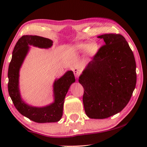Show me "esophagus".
Masks as SVG:
<instances>
[{"mask_svg":"<svg viewBox=\"0 0 147 147\" xmlns=\"http://www.w3.org/2000/svg\"><path fill=\"white\" fill-rule=\"evenodd\" d=\"M73 72H74V76H75L76 77H78V76L80 75V70L78 68L74 69Z\"/></svg>","mask_w":147,"mask_h":147,"instance_id":"obj_1","label":"esophagus"}]
</instances>
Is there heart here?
Returning <instances> with one entry per match:
<instances>
[{"instance_id": "heart-1", "label": "heart", "mask_w": 147, "mask_h": 147, "mask_svg": "<svg viewBox=\"0 0 147 147\" xmlns=\"http://www.w3.org/2000/svg\"><path fill=\"white\" fill-rule=\"evenodd\" d=\"M76 48L80 51H87V53L92 56L96 55L99 51V46L96 43H79L76 45Z\"/></svg>"}]
</instances>
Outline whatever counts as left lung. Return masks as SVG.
<instances>
[{"label": "left lung", "instance_id": "left-lung-1", "mask_svg": "<svg viewBox=\"0 0 147 147\" xmlns=\"http://www.w3.org/2000/svg\"><path fill=\"white\" fill-rule=\"evenodd\" d=\"M105 45L80 76L87 116L102 119L120 112L130 101L136 85V64L133 52L121 34L98 36Z\"/></svg>", "mask_w": 147, "mask_h": 147}]
</instances>
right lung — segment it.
I'll list each match as a JSON object with an SVG mask.
<instances>
[{
    "label": "right lung",
    "instance_id": "add662e5",
    "mask_svg": "<svg viewBox=\"0 0 147 147\" xmlns=\"http://www.w3.org/2000/svg\"><path fill=\"white\" fill-rule=\"evenodd\" d=\"M53 41L38 36H23L15 46L11 60L8 68V93L16 108L21 115L38 123H55L60 120L63 115L65 98L71 85L75 82L73 72L68 71L53 84L54 102L43 107L29 105L21 98L19 90V71L28 54L30 47L49 49Z\"/></svg>",
    "mask_w": 147,
    "mask_h": 147
}]
</instances>
